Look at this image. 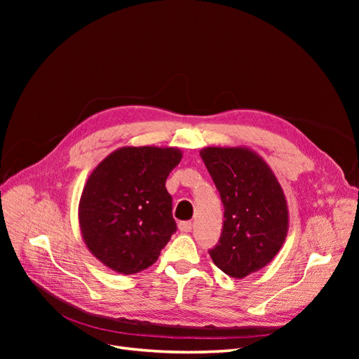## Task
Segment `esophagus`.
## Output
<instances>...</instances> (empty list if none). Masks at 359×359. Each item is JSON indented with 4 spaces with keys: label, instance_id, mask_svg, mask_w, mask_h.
<instances>
[{
    "label": "esophagus",
    "instance_id": "34e87169",
    "mask_svg": "<svg viewBox=\"0 0 359 359\" xmlns=\"http://www.w3.org/2000/svg\"><path fill=\"white\" fill-rule=\"evenodd\" d=\"M191 222H180L178 223V229L181 231V232H190L191 231Z\"/></svg>",
    "mask_w": 359,
    "mask_h": 359
}]
</instances>
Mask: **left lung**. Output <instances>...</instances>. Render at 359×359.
<instances>
[{
    "instance_id": "8db88e82",
    "label": "left lung",
    "mask_w": 359,
    "mask_h": 359,
    "mask_svg": "<svg viewBox=\"0 0 359 359\" xmlns=\"http://www.w3.org/2000/svg\"><path fill=\"white\" fill-rule=\"evenodd\" d=\"M201 157L224 206L220 241L210 256L224 274L244 278L266 266L289 231L286 196L266 161L247 147H206Z\"/></svg>"
}]
</instances>
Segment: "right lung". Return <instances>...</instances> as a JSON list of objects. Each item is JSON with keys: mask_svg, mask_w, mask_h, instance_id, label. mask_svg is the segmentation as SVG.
I'll return each mask as SVG.
<instances>
[{"mask_svg": "<svg viewBox=\"0 0 359 359\" xmlns=\"http://www.w3.org/2000/svg\"><path fill=\"white\" fill-rule=\"evenodd\" d=\"M181 158L177 147H123L91 172L79 201V227L104 266L128 276L158 259L177 231L165 184Z\"/></svg>", "mask_w": 359, "mask_h": 359, "instance_id": "1", "label": "right lung"}]
</instances>
